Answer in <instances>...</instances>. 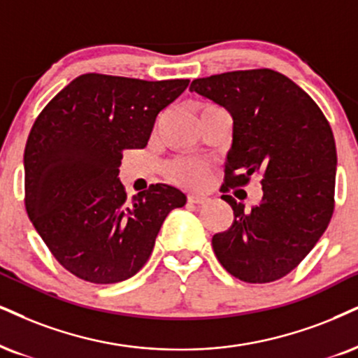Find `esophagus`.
Instances as JSON below:
<instances>
[{
	"label": "esophagus",
	"instance_id": "1",
	"mask_svg": "<svg viewBox=\"0 0 358 358\" xmlns=\"http://www.w3.org/2000/svg\"><path fill=\"white\" fill-rule=\"evenodd\" d=\"M187 201L191 202V204H204V202L207 201V197L204 196V194H189Z\"/></svg>",
	"mask_w": 358,
	"mask_h": 358
}]
</instances>
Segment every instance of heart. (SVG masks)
Masks as SVG:
<instances>
[{
  "label": "heart",
  "instance_id": "obj_1",
  "mask_svg": "<svg viewBox=\"0 0 358 358\" xmlns=\"http://www.w3.org/2000/svg\"><path fill=\"white\" fill-rule=\"evenodd\" d=\"M206 108H213V106H206ZM174 172L178 174L179 179L186 180V182L196 184V182H199V180H202V178H204L206 169H204V166L197 164V162L180 161L174 166Z\"/></svg>",
  "mask_w": 358,
  "mask_h": 358
}]
</instances>
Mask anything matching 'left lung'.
<instances>
[{
    "label": "left lung",
    "instance_id": "obj_1",
    "mask_svg": "<svg viewBox=\"0 0 358 358\" xmlns=\"http://www.w3.org/2000/svg\"><path fill=\"white\" fill-rule=\"evenodd\" d=\"M189 91L232 116L226 186L262 178V201L250 210L222 196L234 220L213 237L215 257L249 284L280 279L310 252L332 217L337 151L327 119L302 87L272 69L194 79Z\"/></svg>",
    "mask_w": 358,
    "mask_h": 358
}]
</instances>
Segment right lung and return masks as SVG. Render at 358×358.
<instances>
[{
  "label": "right lung",
  "mask_w": 358,
  "mask_h": 358,
  "mask_svg": "<svg viewBox=\"0 0 358 358\" xmlns=\"http://www.w3.org/2000/svg\"><path fill=\"white\" fill-rule=\"evenodd\" d=\"M189 79L83 74L48 103L24 149L26 213L57 262L79 279L116 284L138 273L162 222L186 194L167 184L126 199L124 149L148 144L157 114Z\"/></svg>",
  "instance_id": "right-lung-1"
}]
</instances>
